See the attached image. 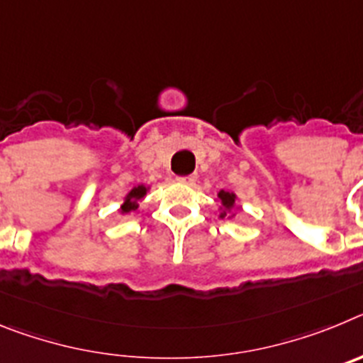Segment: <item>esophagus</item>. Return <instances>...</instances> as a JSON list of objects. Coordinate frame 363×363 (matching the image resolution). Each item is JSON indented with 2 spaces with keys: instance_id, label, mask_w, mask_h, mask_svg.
Masks as SVG:
<instances>
[{
  "instance_id": "obj_1",
  "label": "esophagus",
  "mask_w": 363,
  "mask_h": 363,
  "mask_svg": "<svg viewBox=\"0 0 363 363\" xmlns=\"http://www.w3.org/2000/svg\"><path fill=\"white\" fill-rule=\"evenodd\" d=\"M178 182H179V184H184V185H194V184H196V176H194V174L179 176Z\"/></svg>"
}]
</instances>
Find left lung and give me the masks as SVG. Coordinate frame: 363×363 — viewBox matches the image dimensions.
Segmentation results:
<instances>
[{
    "label": "left lung",
    "mask_w": 363,
    "mask_h": 363,
    "mask_svg": "<svg viewBox=\"0 0 363 363\" xmlns=\"http://www.w3.org/2000/svg\"><path fill=\"white\" fill-rule=\"evenodd\" d=\"M218 198H220V214H218V216L220 218L236 216L234 209H236V201H238V196H236L234 192L223 191V189H221V191L218 192Z\"/></svg>",
    "instance_id": "obj_1"
}]
</instances>
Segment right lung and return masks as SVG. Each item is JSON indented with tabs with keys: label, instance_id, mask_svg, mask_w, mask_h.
<instances>
[{
	"label": "right lung",
	"instance_id": "1",
	"mask_svg": "<svg viewBox=\"0 0 363 363\" xmlns=\"http://www.w3.org/2000/svg\"><path fill=\"white\" fill-rule=\"evenodd\" d=\"M150 191V185H145V184H138L134 185L133 189H130L127 194H125L123 198V203H121L120 211L118 213L120 214H130L133 211H136L138 207H140V200H143V198L147 196V192Z\"/></svg>",
	"mask_w": 363,
	"mask_h": 363
}]
</instances>
